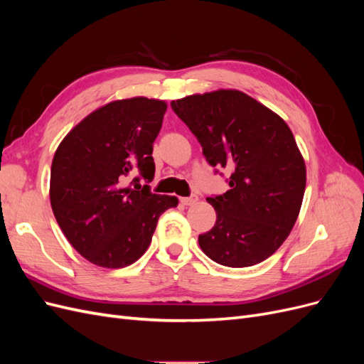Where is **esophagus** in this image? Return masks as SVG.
Here are the masks:
<instances>
[{
  "label": "esophagus",
  "mask_w": 364,
  "mask_h": 364,
  "mask_svg": "<svg viewBox=\"0 0 364 364\" xmlns=\"http://www.w3.org/2000/svg\"><path fill=\"white\" fill-rule=\"evenodd\" d=\"M197 200H199V197L197 196H190V197H181V203L185 205V206H191V205H196Z\"/></svg>",
  "instance_id": "obj_1"
}]
</instances>
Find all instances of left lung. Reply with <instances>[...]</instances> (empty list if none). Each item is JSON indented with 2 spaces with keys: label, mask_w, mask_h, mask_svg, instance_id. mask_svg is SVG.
Here are the masks:
<instances>
[{
  "label": "left lung",
  "mask_w": 364,
  "mask_h": 364,
  "mask_svg": "<svg viewBox=\"0 0 364 364\" xmlns=\"http://www.w3.org/2000/svg\"><path fill=\"white\" fill-rule=\"evenodd\" d=\"M199 139L213 167L230 173L223 196L206 197L215 225L200 249L228 267H249L277 252L299 215L306 183L302 153L287 123L238 90H217L171 102Z\"/></svg>",
  "instance_id": "obj_1"
}]
</instances>
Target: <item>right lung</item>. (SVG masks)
I'll return each instance as SVG.
<instances>
[{
    "label": "right lung",
    "instance_id": "obj_1",
    "mask_svg": "<svg viewBox=\"0 0 364 364\" xmlns=\"http://www.w3.org/2000/svg\"><path fill=\"white\" fill-rule=\"evenodd\" d=\"M167 103L147 97L114 100L86 115L62 139L50 176L53 214L70 245L98 267L123 269L151 243L176 196L151 194L124 181L132 168L153 179V142ZM138 182V179H136Z\"/></svg>",
    "mask_w": 364,
    "mask_h": 364
}]
</instances>
